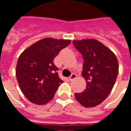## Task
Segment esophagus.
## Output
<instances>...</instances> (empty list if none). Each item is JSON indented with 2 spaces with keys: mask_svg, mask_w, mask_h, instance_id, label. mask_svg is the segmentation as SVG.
<instances>
[{
  "mask_svg": "<svg viewBox=\"0 0 131 131\" xmlns=\"http://www.w3.org/2000/svg\"><path fill=\"white\" fill-rule=\"evenodd\" d=\"M77 74H72L71 75V76H70V77H69V79L70 80V81H73V80H74L75 79H76V78H77Z\"/></svg>",
  "mask_w": 131,
  "mask_h": 131,
  "instance_id": "34e87169",
  "label": "esophagus"
}]
</instances>
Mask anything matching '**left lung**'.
Listing matches in <instances>:
<instances>
[{
    "mask_svg": "<svg viewBox=\"0 0 131 131\" xmlns=\"http://www.w3.org/2000/svg\"><path fill=\"white\" fill-rule=\"evenodd\" d=\"M83 58L82 76L87 86L75 97L85 107H93L106 99L112 90L118 73V60L111 50L95 39L73 40Z\"/></svg>",
    "mask_w": 131,
    "mask_h": 131,
    "instance_id": "8db88e82",
    "label": "left lung"
}]
</instances>
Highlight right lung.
<instances>
[{
	"mask_svg": "<svg viewBox=\"0 0 131 131\" xmlns=\"http://www.w3.org/2000/svg\"><path fill=\"white\" fill-rule=\"evenodd\" d=\"M70 43L69 40L46 38L20 54L16 67V77L21 92L30 102L40 105L53 98L59 85L63 83L53 60Z\"/></svg>",
	"mask_w": 131,
	"mask_h": 131,
	"instance_id": "add662e5",
	"label": "right lung"
}]
</instances>
